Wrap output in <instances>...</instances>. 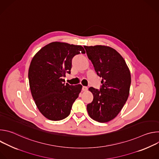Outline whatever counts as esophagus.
<instances>
[{
	"instance_id": "obj_1",
	"label": "esophagus",
	"mask_w": 159,
	"mask_h": 159,
	"mask_svg": "<svg viewBox=\"0 0 159 159\" xmlns=\"http://www.w3.org/2000/svg\"><path fill=\"white\" fill-rule=\"evenodd\" d=\"M87 89H88L87 87H86V86H83L82 87V90H83V91H86V90H87Z\"/></svg>"
}]
</instances>
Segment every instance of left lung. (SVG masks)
Masks as SVG:
<instances>
[{
	"instance_id": "left-lung-1",
	"label": "left lung",
	"mask_w": 159,
	"mask_h": 159,
	"mask_svg": "<svg viewBox=\"0 0 159 159\" xmlns=\"http://www.w3.org/2000/svg\"><path fill=\"white\" fill-rule=\"evenodd\" d=\"M84 47L97 75L102 79L99 90L89 89L94 98L87 105L88 114L95 121L108 122L119 114L128 99L130 72L124 58L115 49L102 45Z\"/></svg>"
}]
</instances>
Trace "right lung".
Wrapping results in <instances>:
<instances>
[{
    "mask_svg": "<svg viewBox=\"0 0 159 159\" xmlns=\"http://www.w3.org/2000/svg\"><path fill=\"white\" fill-rule=\"evenodd\" d=\"M85 53L80 45L52 42L33 58L28 72L31 94L39 111L48 120L60 121L70 115L82 86L65 84L63 77L70 74L74 57Z\"/></svg>",
    "mask_w": 159,
    "mask_h": 159,
    "instance_id": "right-lung-1",
    "label": "right lung"
}]
</instances>
